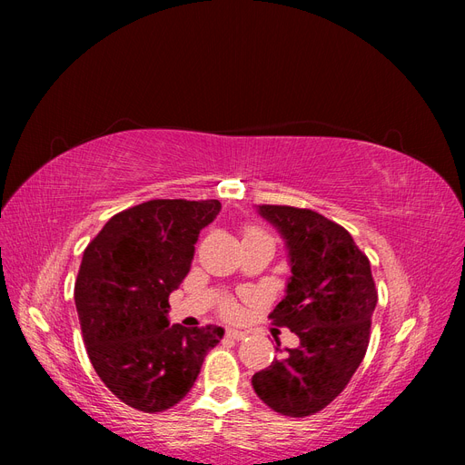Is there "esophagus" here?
<instances>
[{
    "label": "esophagus",
    "instance_id": "34e87169",
    "mask_svg": "<svg viewBox=\"0 0 465 465\" xmlns=\"http://www.w3.org/2000/svg\"><path fill=\"white\" fill-rule=\"evenodd\" d=\"M248 333L246 331H242V330H234V328H229L227 330V337L229 340H244Z\"/></svg>",
    "mask_w": 465,
    "mask_h": 465
}]
</instances>
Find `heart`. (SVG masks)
I'll use <instances>...</instances> for the list:
<instances>
[{
    "instance_id": "heart-1",
    "label": "heart",
    "mask_w": 465,
    "mask_h": 465,
    "mask_svg": "<svg viewBox=\"0 0 465 465\" xmlns=\"http://www.w3.org/2000/svg\"><path fill=\"white\" fill-rule=\"evenodd\" d=\"M250 232H254V231H250ZM229 308H231V306H229Z\"/></svg>"
}]
</instances>
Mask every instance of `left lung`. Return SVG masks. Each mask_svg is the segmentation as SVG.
Returning a JSON list of instances; mask_svg holds the SVG:
<instances>
[{
    "label": "left lung",
    "mask_w": 465,
    "mask_h": 465,
    "mask_svg": "<svg viewBox=\"0 0 465 465\" xmlns=\"http://www.w3.org/2000/svg\"><path fill=\"white\" fill-rule=\"evenodd\" d=\"M256 209L285 241L291 265L270 318L297 333L299 345L252 376V386L273 411L306 417L340 396L367 353L378 302L371 262L341 224L312 209Z\"/></svg>",
    "instance_id": "1"
}]
</instances>
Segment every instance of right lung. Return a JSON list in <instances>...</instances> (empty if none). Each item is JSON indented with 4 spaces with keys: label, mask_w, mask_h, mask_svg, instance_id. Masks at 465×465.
Wrapping results in <instances>:
<instances>
[{
    "label": "right lung",
    "mask_w": 465,
    "mask_h": 465,
    "mask_svg": "<svg viewBox=\"0 0 465 465\" xmlns=\"http://www.w3.org/2000/svg\"><path fill=\"white\" fill-rule=\"evenodd\" d=\"M217 200H151L112 217L83 252L75 306L96 374L125 405L157 413L192 390L219 326L168 322Z\"/></svg>",
    "instance_id": "right-lung-1"
}]
</instances>
